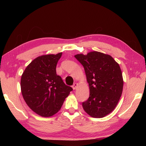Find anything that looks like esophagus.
<instances>
[{"label":"esophagus","instance_id":"1","mask_svg":"<svg viewBox=\"0 0 146 146\" xmlns=\"http://www.w3.org/2000/svg\"><path fill=\"white\" fill-rule=\"evenodd\" d=\"M78 86V84L77 83H75L74 84V85H73V86H72V88H73V90H76L77 89V88Z\"/></svg>","mask_w":146,"mask_h":146}]
</instances>
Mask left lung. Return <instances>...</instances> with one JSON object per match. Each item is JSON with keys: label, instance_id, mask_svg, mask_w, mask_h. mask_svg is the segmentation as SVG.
<instances>
[{"label": "left lung", "instance_id": "left-lung-1", "mask_svg": "<svg viewBox=\"0 0 146 146\" xmlns=\"http://www.w3.org/2000/svg\"><path fill=\"white\" fill-rule=\"evenodd\" d=\"M84 67L90 98L82 103L85 111L94 118L111 113L122 95L123 80L119 64L110 55L92 51L74 56Z\"/></svg>", "mask_w": 146, "mask_h": 146}]
</instances>
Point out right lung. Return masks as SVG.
Here are the masks:
<instances>
[{
  "label": "right lung",
  "mask_w": 146,
  "mask_h": 146,
  "mask_svg": "<svg viewBox=\"0 0 146 146\" xmlns=\"http://www.w3.org/2000/svg\"><path fill=\"white\" fill-rule=\"evenodd\" d=\"M61 55L62 52L37 57L26 67L21 76V89L25 103L42 117H50L58 112L72 91L56 72Z\"/></svg>",
  "instance_id": "1"
}]
</instances>
